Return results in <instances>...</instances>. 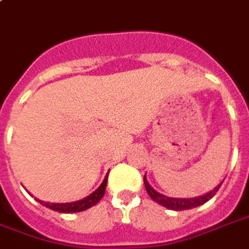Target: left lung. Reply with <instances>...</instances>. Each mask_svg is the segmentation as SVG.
Masks as SVG:
<instances>
[{
    "label": "left lung",
    "instance_id": "1",
    "mask_svg": "<svg viewBox=\"0 0 249 249\" xmlns=\"http://www.w3.org/2000/svg\"><path fill=\"white\" fill-rule=\"evenodd\" d=\"M144 186H145V190L148 193V196L152 199H154L155 202H158L161 206H164L167 209H171V210H187V209H193V208H197L199 205H202V203L208 202L210 198H213L215 196V193L218 191L220 189V186L221 183L215 187L214 190H212L208 194H205V196H201V197L197 198H168L166 196H163L160 193H158L156 190H154L149 183L147 182V179H145V175H144Z\"/></svg>",
    "mask_w": 249,
    "mask_h": 249
}]
</instances>
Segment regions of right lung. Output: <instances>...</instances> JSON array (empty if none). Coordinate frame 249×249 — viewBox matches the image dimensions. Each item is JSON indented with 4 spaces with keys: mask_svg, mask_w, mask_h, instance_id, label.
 I'll use <instances>...</instances> for the list:
<instances>
[{
    "mask_svg": "<svg viewBox=\"0 0 249 249\" xmlns=\"http://www.w3.org/2000/svg\"><path fill=\"white\" fill-rule=\"evenodd\" d=\"M107 178L105 177L104 182L101 183V186L94 191L91 193L90 196H88L86 198H83L81 201H76V202H70V203H50L44 202V201H40L37 199L41 205H44L46 208H50V209L55 210V212H59V213H75V212H83V210L89 209L91 206H94L97 203L100 202L101 198L104 197L105 194V189H107Z\"/></svg>",
    "mask_w": 249,
    "mask_h": 249,
    "instance_id": "right-lung-1",
    "label": "right lung"
}]
</instances>
